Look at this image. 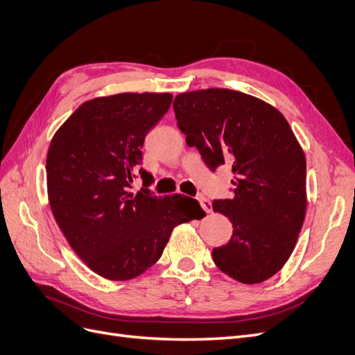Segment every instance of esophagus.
Masks as SVG:
<instances>
[{
	"label": "esophagus",
	"mask_w": 355,
	"mask_h": 355,
	"mask_svg": "<svg viewBox=\"0 0 355 355\" xmlns=\"http://www.w3.org/2000/svg\"><path fill=\"white\" fill-rule=\"evenodd\" d=\"M199 202L206 214H212V203L211 202H209L206 198H199Z\"/></svg>",
	"instance_id": "34e87169"
}]
</instances>
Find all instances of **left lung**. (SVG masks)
Masks as SVG:
<instances>
[{
	"label": "left lung",
	"instance_id": "left-lung-1",
	"mask_svg": "<svg viewBox=\"0 0 355 355\" xmlns=\"http://www.w3.org/2000/svg\"><path fill=\"white\" fill-rule=\"evenodd\" d=\"M178 128L211 171L230 165L232 199L214 212L232 224L231 240L212 250L215 265L243 284H259L290 259L306 216V156L272 105L230 89H203L174 99Z\"/></svg>",
	"mask_w": 355,
	"mask_h": 355
}]
</instances>
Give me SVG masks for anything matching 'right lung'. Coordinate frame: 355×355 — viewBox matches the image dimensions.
<instances>
[{"label": "right lung", "mask_w": 355, "mask_h": 355, "mask_svg": "<svg viewBox=\"0 0 355 355\" xmlns=\"http://www.w3.org/2000/svg\"><path fill=\"white\" fill-rule=\"evenodd\" d=\"M171 94H120L80 105L51 140V211L76 254L111 281L133 279L162 256L173 230L205 216L187 196L153 194L140 168L144 137L171 107ZM139 173L144 189L133 193Z\"/></svg>", "instance_id": "right-lung-1"}]
</instances>
